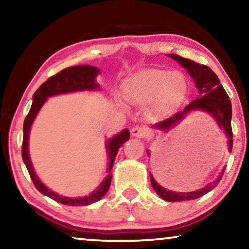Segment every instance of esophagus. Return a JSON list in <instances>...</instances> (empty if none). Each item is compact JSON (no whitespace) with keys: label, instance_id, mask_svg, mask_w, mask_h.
Wrapping results in <instances>:
<instances>
[{"label":"esophagus","instance_id":"esophagus-1","mask_svg":"<svg viewBox=\"0 0 249 249\" xmlns=\"http://www.w3.org/2000/svg\"><path fill=\"white\" fill-rule=\"evenodd\" d=\"M131 135L138 138H147L149 136V131L147 128L142 127V125H136L135 128H132Z\"/></svg>","mask_w":249,"mask_h":249}]
</instances>
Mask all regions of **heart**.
Segmentation results:
<instances>
[{"label":"heart","instance_id":"heart-1","mask_svg":"<svg viewBox=\"0 0 249 249\" xmlns=\"http://www.w3.org/2000/svg\"><path fill=\"white\" fill-rule=\"evenodd\" d=\"M188 81L180 71L144 70L124 83L125 100L135 104L149 103L156 115H166L177 110L188 94Z\"/></svg>","mask_w":249,"mask_h":249}]
</instances>
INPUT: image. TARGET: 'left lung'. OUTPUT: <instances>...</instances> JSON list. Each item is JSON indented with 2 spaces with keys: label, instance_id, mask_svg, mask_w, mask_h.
<instances>
[{
  "label": "left lung",
  "instance_id": "left-lung-1",
  "mask_svg": "<svg viewBox=\"0 0 249 249\" xmlns=\"http://www.w3.org/2000/svg\"><path fill=\"white\" fill-rule=\"evenodd\" d=\"M172 59L181 64L183 68H186L187 71L190 76L193 77L194 81H195L197 89H198L199 97L187 105L182 111L177 112L172 117H170L165 120H163L159 124L154 125V128L161 129V130H169L173 125L178 124L180 121L185 118V115L188 112L193 110H203L209 112L213 115L215 119L217 124L220 128H223L224 132H226L227 137L229 138L228 144H229V149H232V129H231V117H232V108H231V102L228 96L227 91L224 90L222 85L220 84L219 78L209 67L204 66V64H199L194 62V61L189 59H185V57L177 55V54H170ZM148 154V151H147ZM224 172V169L222 171V175ZM221 175L215 181L209 183V185L204 187V188L196 190V192L190 193H178L173 192V190H166L159 185L153 178V176L149 173L151 177V183L153 188L156 192V194L163 198L166 202H181V200H192L196 199L205 195L209 192H211L214 187L217 185L220 181Z\"/></svg>",
  "mask_w": 249,
  "mask_h": 249
}]
</instances>
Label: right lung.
<instances>
[{"mask_svg": "<svg viewBox=\"0 0 249 249\" xmlns=\"http://www.w3.org/2000/svg\"><path fill=\"white\" fill-rule=\"evenodd\" d=\"M100 72V70L95 67L90 66H77V67H70L67 69H63L60 71L59 73L54 74V76L50 77L45 83L40 85V87L35 91L34 94V101L30 107L29 113L27 114L23 122V139H22V148H21V155L22 160L25 162L28 170L30 178H32L34 185L37 188L38 192H40L43 195L49 196L50 198H52L56 202L64 205H70V206H84V205H89L91 203L97 202L103 197L105 194L107 193L108 188L111 185V179L112 175H108L107 178L104 179V181L101 183V186L95 190L93 194H90L89 196L79 197V198H69V197H62L57 194L53 193L52 190H50L44 183L38 179V177L36 176L35 171H34L32 161H30L29 154H28V137H29V130L32 127V124L34 119L38 113L39 108L42 107L44 102L46 101V97L53 96V95L57 94H63V93H71V91H77V90H95L97 88H100L98 84L95 81L97 73ZM130 138V132L128 129L122 130L120 134L114 136L113 138H111L110 141L107 142V148L108 153V163L107 172L110 173L113 166L115 156L118 154L119 148L120 146L128 141Z\"/></svg>", "mask_w": 249, "mask_h": 249, "instance_id": "1", "label": "right lung"}]
</instances>
